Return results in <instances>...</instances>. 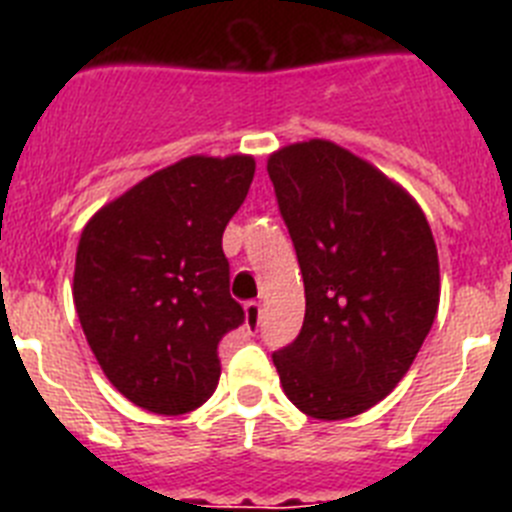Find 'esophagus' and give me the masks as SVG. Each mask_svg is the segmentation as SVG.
<instances>
[{
  "label": "esophagus",
  "instance_id": "esophagus-1",
  "mask_svg": "<svg viewBox=\"0 0 512 512\" xmlns=\"http://www.w3.org/2000/svg\"><path fill=\"white\" fill-rule=\"evenodd\" d=\"M246 320H248V328H259V320H261V302L251 300L246 302Z\"/></svg>",
  "mask_w": 512,
  "mask_h": 512
}]
</instances>
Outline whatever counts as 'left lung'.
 Returning <instances> with one entry per match:
<instances>
[{
	"mask_svg": "<svg viewBox=\"0 0 512 512\" xmlns=\"http://www.w3.org/2000/svg\"><path fill=\"white\" fill-rule=\"evenodd\" d=\"M305 282L300 336L271 354L310 418H354L395 390L438 310V251L420 207L330 140L269 158Z\"/></svg>",
	"mask_w": 512,
	"mask_h": 512,
	"instance_id": "left-lung-1",
	"label": "left lung"
}]
</instances>
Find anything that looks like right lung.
Wrapping results in <instances>:
<instances>
[{
  "label": "right lung",
  "instance_id": "add662e5",
  "mask_svg": "<svg viewBox=\"0 0 512 512\" xmlns=\"http://www.w3.org/2000/svg\"><path fill=\"white\" fill-rule=\"evenodd\" d=\"M251 156H189L97 212L76 251L74 302L117 392L158 415L200 408L217 343L246 320L230 297L223 230L253 182Z\"/></svg>",
  "mask_w": 512,
  "mask_h": 512
}]
</instances>
